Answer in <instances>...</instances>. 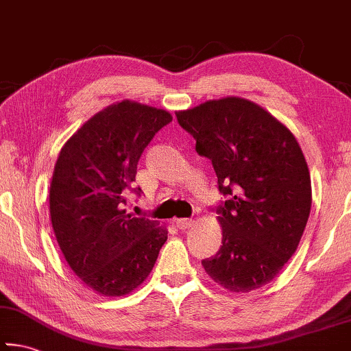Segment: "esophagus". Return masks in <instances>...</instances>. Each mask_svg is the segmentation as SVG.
<instances>
[{
  "label": "esophagus",
  "instance_id": "1",
  "mask_svg": "<svg viewBox=\"0 0 351 351\" xmlns=\"http://www.w3.org/2000/svg\"><path fill=\"white\" fill-rule=\"evenodd\" d=\"M176 228L178 229H189L192 228V224L195 223L193 219H189V218H176Z\"/></svg>",
  "mask_w": 351,
  "mask_h": 351
}]
</instances>
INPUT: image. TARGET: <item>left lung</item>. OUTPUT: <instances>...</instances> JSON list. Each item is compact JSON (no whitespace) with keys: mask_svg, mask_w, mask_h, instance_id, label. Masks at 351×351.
I'll use <instances>...</instances> for the list:
<instances>
[{"mask_svg":"<svg viewBox=\"0 0 351 351\" xmlns=\"http://www.w3.org/2000/svg\"><path fill=\"white\" fill-rule=\"evenodd\" d=\"M180 125L209 158L219 192L221 247L201 261L230 293H251L293 257L311 210V178L291 130L252 100L228 96L176 111Z\"/></svg>","mask_w":351,"mask_h":351,"instance_id":"8db88e82","label":"left lung"}]
</instances>
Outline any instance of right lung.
<instances>
[{
  "mask_svg": "<svg viewBox=\"0 0 351 351\" xmlns=\"http://www.w3.org/2000/svg\"><path fill=\"white\" fill-rule=\"evenodd\" d=\"M171 119L169 111L125 99L88 119L58 154L51 224L69 268L97 294L133 293L167 241V226L134 217L125 204L142 152Z\"/></svg>",
  "mask_w": 351,
  "mask_h": 351,
  "instance_id": "right-lung-1",
  "label": "right lung"
}]
</instances>
